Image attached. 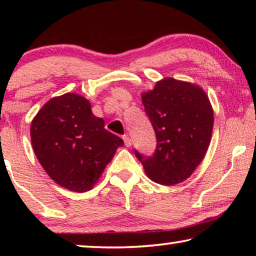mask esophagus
<instances>
[{"instance_id": "1", "label": "esophagus", "mask_w": 256, "mask_h": 256, "mask_svg": "<svg viewBox=\"0 0 256 256\" xmlns=\"http://www.w3.org/2000/svg\"><path fill=\"white\" fill-rule=\"evenodd\" d=\"M124 138V144H126V146H132V138H129L128 135H124V138Z\"/></svg>"}]
</instances>
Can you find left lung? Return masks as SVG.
Masks as SVG:
<instances>
[{"instance_id":"1","label":"left lung","mask_w":256,"mask_h":256,"mask_svg":"<svg viewBox=\"0 0 256 256\" xmlns=\"http://www.w3.org/2000/svg\"><path fill=\"white\" fill-rule=\"evenodd\" d=\"M142 102L157 146L152 156L136 150L135 155L152 182L182 183L200 164L211 142L213 110L208 96L194 84L164 78L142 94Z\"/></svg>"}]
</instances>
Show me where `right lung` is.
<instances>
[{
  "label": "right lung",
  "instance_id": "1",
  "mask_svg": "<svg viewBox=\"0 0 256 256\" xmlns=\"http://www.w3.org/2000/svg\"><path fill=\"white\" fill-rule=\"evenodd\" d=\"M31 143L40 166L62 188H93L124 141L104 129L90 101L76 93L48 100L31 122Z\"/></svg>",
  "mask_w": 256,
  "mask_h": 256
}]
</instances>
